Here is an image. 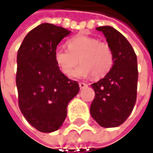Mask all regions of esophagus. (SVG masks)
Here are the masks:
<instances>
[{
  "instance_id": "esophagus-1",
  "label": "esophagus",
  "mask_w": 153,
  "mask_h": 153,
  "mask_svg": "<svg viewBox=\"0 0 153 153\" xmlns=\"http://www.w3.org/2000/svg\"><path fill=\"white\" fill-rule=\"evenodd\" d=\"M79 86L80 89H83V88H85L88 87V85H87L86 83H83V82H79Z\"/></svg>"
}]
</instances>
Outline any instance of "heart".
<instances>
[{
	"instance_id": "heart-1",
	"label": "heart",
	"mask_w": 153,
	"mask_h": 153,
	"mask_svg": "<svg viewBox=\"0 0 153 153\" xmlns=\"http://www.w3.org/2000/svg\"><path fill=\"white\" fill-rule=\"evenodd\" d=\"M68 50L58 47L54 52V59L61 71L74 78H102L106 75L113 66L114 55L111 47L104 42L88 36H78L67 42Z\"/></svg>"
}]
</instances>
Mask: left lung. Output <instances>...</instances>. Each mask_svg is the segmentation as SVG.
Masks as SVG:
<instances>
[{"label":"left lung","mask_w":153,"mask_h":153,"mask_svg":"<svg viewBox=\"0 0 153 153\" xmlns=\"http://www.w3.org/2000/svg\"><path fill=\"white\" fill-rule=\"evenodd\" d=\"M106 37L114 55L110 71L92 84L95 92L90 114L104 128L121 125L129 117L137 100V60L129 41L111 26L97 27Z\"/></svg>","instance_id":"8db88e82"}]
</instances>
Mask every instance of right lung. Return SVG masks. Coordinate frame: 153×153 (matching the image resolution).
Masks as SVG:
<instances>
[{"label": "right lung", "instance_id": "add662e5", "mask_svg": "<svg viewBox=\"0 0 153 153\" xmlns=\"http://www.w3.org/2000/svg\"><path fill=\"white\" fill-rule=\"evenodd\" d=\"M70 32L42 23L26 35L17 52L19 108L28 123L41 132L61 127L69 102L79 91L78 82L65 76L54 59L58 45Z\"/></svg>", "mask_w": 153, "mask_h": 153}]
</instances>
